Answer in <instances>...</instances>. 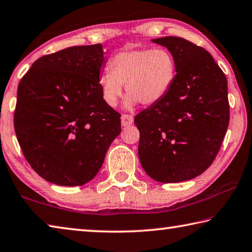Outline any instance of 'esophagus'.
Segmentation results:
<instances>
[{
	"instance_id": "34e87169",
	"label": "esophagus",
	"mask_w": 252,
	"mask_h": 252,
	"mask_svg": "<svg viewBox=\"0 0 252 252\" xmlns=\"http://www.w3.org/2000/svg\"><path fill=\"white\" fill-rule=\"evenodd\" d=\"M134 123V116L128 114H123L122 115V125L123 126H128Z\"/></svg>"
}]
</instances>
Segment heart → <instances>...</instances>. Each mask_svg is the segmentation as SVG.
I'll list each match as a JSON object with an SVG mask.
<instances>
[{
	"mask_svg": "<svg viewBox=\"0 0 252 252\" xmlns=\"http://www.w3.org/2000/svg\"><path fill=\"white\" fill-rule=\"evenodd\" d=\"M176 77V62L165 48L127 47L109 61V70L98 78L101 97L115 107L123 96L124 85L129 93L125 104L131 107L157 103L170 90Z\"/></svg>",
	"mask_w": 252,
	"mask_h": 252,
	"instance_id": "obj_1",
	"label": "heart"
}]
</instances>
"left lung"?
<instances>
[{"label":"left lung","mask_w":252,"mask_h":252,"mask_svg":"<svg viewBox=\"0 0 252 252\" xmlns=\"http://www.w3.org/2000/svg\"><path fill=\"white\" fill-rule=\"evenodd\" d=\"M176 62L170 90L142 110L138 156L145 171L160 183L197 177L213 164L229 125L227 78L205 48L183 37L153 39Z\"/></svg>","instance_id":"1"}]
</instances>
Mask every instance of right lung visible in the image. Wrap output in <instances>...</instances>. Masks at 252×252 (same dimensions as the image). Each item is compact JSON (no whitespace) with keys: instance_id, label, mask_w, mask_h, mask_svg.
<instances>
[{"instance_id":"obj_1","label":"right lung","mask_w":252,"mask_h":252,"mask_svg":"<svg viewBox=\"0 0 252 252\" xmlns=\"http://www.w3.org/2000/svg\"><path fill=\"white\" fill-rule=\"evenodd\" d=\"M101 44L72 46L35 61L17 87L14 129L31 167L59 186L95 177L121 134V114L98 85Z\"/></svg>"}]
</instances>
